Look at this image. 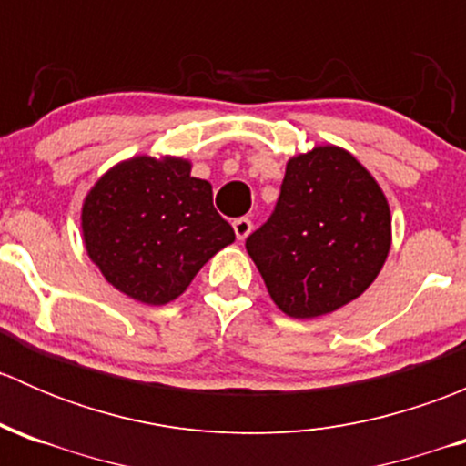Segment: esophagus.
<instances>
[{
  "instance_id": "34e87169",
  "label": "esophagus",
  "mask_w": 466,
  "mask_h": 466,
  "mask_svg": "<svg viewBox=\"0 0 466 466\" xmlns=\"http://www.w3.org/2000/svg\"><path fill=\"white\" fill-rule=\"evenodd\" d=\"M232 228H234V234H237L238 241H243V238H248V234L252 232V220H250V218H246V216H243V218H237V220H234Z\"/></svg>"
}]
</instances>
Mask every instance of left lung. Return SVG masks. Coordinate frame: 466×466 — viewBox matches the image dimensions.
Segmentation results:
<instances>
[{"instance_id": "obj_1", "label": "left lung", "mask_w": 466, "mask_h": 466, "mask_svg": "<svg viewBox=\"0 0 466 466\" xmlns=\"http://www.w3.org/2000/svg\"><path fill=\"white\" fill-rule=\"evenodd\" d=\"M246 250L286 316H324L377 279L390 250L388 200L354 155L318 146L286 164L275 209Z\"/></svg>"}]
</instances>
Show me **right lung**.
Segmentation results:
<instances>
[{
  "label": "right lung",
  "mask_w": 466,
  "mask_h": 466,
  "mask_svg": "<svg viewBox=\"0 0 466 466\" xmlns=\"http://www.w3.org/2000/svg\"><path fill=\"white\" fill-rule=\"evenodd\" d=\"M89 259L107 281L144 304L185 293L234 229L211 203V185L185 159L133 157L107 171L83 205Z\"/></svg>",
  "instance_id": "add662e5"
}]
</instances>
